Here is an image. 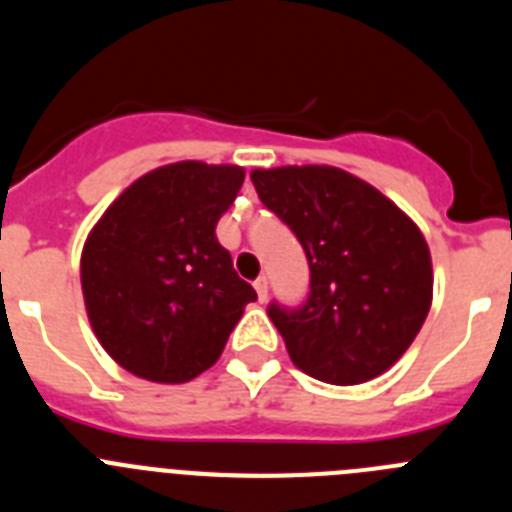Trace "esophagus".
Here are the masks:
<instances>
[{"instance_id": "34e87169", "label": "esophagus", "mask_w": 512, "mask_h": 512, "mask_svg": "<svg viewBox=\"0 0 512 512\" xmlns=\"http://www.w3.org/2000/svg\"><path fill=\"white\" fill-rule=\"evenodd\" d=\"M253 289H256V295H259V300L264 302L266 297H269V279L259 277V279H256V282H253Z\"/></svg>"}]
</instances>
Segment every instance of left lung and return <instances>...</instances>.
Returning a JSON list of instances; mask_svg holds the SVG:
<instances>
[{
  "mask_svg": "<svg viewBox=\"0 0 512 512\" xmlns=\"http://www.w3.org/2000/svg\"><path fill=\"white\" fill-rule=\"evenodd\" d=\"M251 182L310 266L302 305L266 307L289 359L328 384L387 372L431 310V253L413 220L372 184L333 166L256 169Z\"/></svg>",
  "mask_w": 512,
  "mask_h": 512,
  "instance_id": "left-lung-1",
  "label": "left lung"
}]
</instances>
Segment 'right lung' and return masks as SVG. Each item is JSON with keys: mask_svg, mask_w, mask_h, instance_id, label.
Returning a JSON list of instances; mask_svg holds the SVG:
<instances>
[{"mask_svg": "<svg viewBox=\"0 0 512 512\" xmlns=\"http://www.w3.org/2000/svg\"><path fill=\"white\" fill-rule=\"evenodd\" d=\"M241 184L238 166H161L130 184L89 233L81 253L89 323L135 377L179 384L210 369L256 300L215 235Z\"/></svg>", "mask_w": 512, "mask_h": 512, "instance_id": "add662e5", "label": "right lung"}]
</instances>
